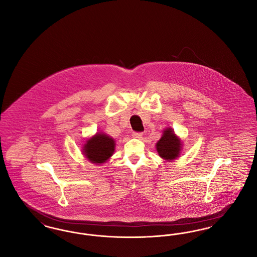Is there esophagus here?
I'll use <instances>...</instances> for the list:
<instances>
[{"mask_svg":"<svg viewBox=\"0 0 257 257\" xmlns=\"http://www.w3.org/2000/svg\"><path fill=\"white\" fill-rule=\"evenodd\" d=\"M133 138H136V139H141L142 137H143V133L142 132H133Z\"/></svg>","mask_w":257,"mask_h":257,"instance_id":"34e87169","label":"esophagus"}]
</instances>
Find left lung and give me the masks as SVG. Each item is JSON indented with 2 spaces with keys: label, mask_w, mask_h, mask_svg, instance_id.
<instances>
[{
  "label": "left lung",
  "mask_w": 257,
  "mask_h": 257,
  "mask_svg": "<svg viewBox=\"0 0 257 257\" xmlns=\"http://www.w3.org/2000/svg\"><path fill=\"white\" fill-rule=\"evenodd\" d=\"M181 141L175 136L171 128L164 131L161 140L157 143L156 148L160 156L165 160H173L179 156L182 148Z\"/></svg>",
  "instance_id": "obj_1"
}]
</instances>
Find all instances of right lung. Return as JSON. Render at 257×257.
Wrapping results in <instances>:
<instances>
[{"instance_id":"right-lung-1","label":"right lung","mask_w":257,"mask_h":257,"mask_svg":"<svg viewBox=\"0 0 257 257\" xmlns=\"http://www.w3.org/2000/svg\"><path fill=\"white\" fill-rule=\"evenodd\" d=\"M114 151V141L105 134H96L86 141L84 153L91 163L102 164L110 158Z\"/></svg>"}]
</instances>
